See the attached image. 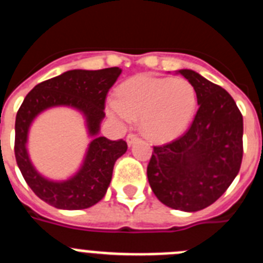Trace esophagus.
I'll return each instance as SVG.
<instances>
[{
    "instance_id": "34e87169",
    "label": "esophagus",
    "mask_w": 263,
    "mask_h": 263,
    "mask_svg": "<svg viewBox=\"0 0 263 263\" xmlns=\"http://www.w3.org/2000/svg\"><path fill=\"white\" fill-rule=\"evenodd\" d=\"M137 141H138V137L136 136V134H129V136L126 137V143H127V146H133L134 143L137 142Z\"/></svg>"
}]
</instances>
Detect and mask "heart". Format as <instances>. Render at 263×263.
Here are the masks:
<instances>
[{
    "label": "heart",
    "instance_id": "b5f03b06",
    "mask_svg": "<svg viewBox=\"0 0 263 263\" xmlns=\"http://www.w3.org/2000/svg\"><path fill=\"white\" fill-rule=\"evenodd\" d=\"M197 106L194 85L185 79L137 75L118 87L106 111L122 125L139 118V129L154 142L178 138L191 124Z\"/></svg>",
    "mask_w": 263,
    "mask_h": 263
}]
</instances>
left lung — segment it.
I'll list each match as a JSON object with an SVG mask.
<instances>
[{
  "label": "left lung",
  "mask_w": 263,
  "mask_h": 263,
  "mask_svg": "<svg viewBox=\"0 0 263 263\" xmlns=\"http://www.w3.org/2000/svg\"><path fill=\"white\" fill-rule=\"evenodd\" d=\"M197 95V113L187 133L155 146L147 179L160 203L184 212L210 206L237 176L242 160L243 121L221 87L192 71L179 69Z\"/></svg>",
  "instance_id": "left-lung-1"
}]
</instances>
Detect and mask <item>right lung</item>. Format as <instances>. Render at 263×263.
Returning a JSON list of instances; mask_svg holds the SVG:
<instances>
[{"label":"right lung","instance_id":"add662e5","mask_svg":"<svg viewBox=\"0 0 263 263\" xmlns=\"http://www.w3.org/2000/svg\"><path fill=\"white\" fill-rule=\"evenodd\" d=\"M118 67L97 69H71L35 85L23 100L15 117V159L23 178L34 194L59 210H85L99 203L108 191L116 160L126 153L125 141L100 137L104 103L109 88L121 75ZM79 111L91 142L83 162L67 179L55 181L35 168L27 148L29 127L43 111L52 107Z\"/></svg>","mask_w":263,"mask_h":263}]
</instances>
